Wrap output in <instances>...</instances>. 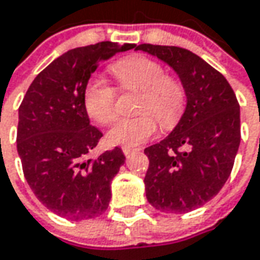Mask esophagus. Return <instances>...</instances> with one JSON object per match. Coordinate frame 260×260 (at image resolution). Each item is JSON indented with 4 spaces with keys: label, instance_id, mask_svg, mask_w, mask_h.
<instances>
[{
    "label": "esophagus",
    "instance_id": "1",
    "mask_svg": "<svg viewBox=\"0 0 260 260\" xmlns=\"http://www.w3.org/2000/svg\"><path fill=\"white\" fill-rule=\"evenodd\" d=\"M134 151H137V149H135V148H129V147L122 148V152H123L125 155H129V154H132Z\"/></svg>",
    "mask_w": 260,
    "mask_h": 260
}]
</instances>
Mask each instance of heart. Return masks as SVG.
<instances>
[{
    "label": "heart",
    "mask_w": 260,
    "mask_h": 260,
    "mask_svg": "<svg viewBox=\"0 0 260 260\" xmlns=\"http://www.w3.org/2000/svg\"><path fill=\"white\" fill-rule=\"evenodd\" d=\"M122 90L138 92L135 118L121 119L108 132L112 145L137 147L157 132V119L162 128H173L185 109V87L164 66L145 56H132L115 61L109 68ZM82 102L87 116L99 125H108L116 116V90L98 77L86 82Z\"/></svg>",
    "instance_id": "obj_1"
}]
</instances>
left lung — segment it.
I'll use <instances>...</instances> for the list:
<instances>
[{
    "label": "left lung",
    "mask_w": 260,
    "mask_h": 260,
    "mask_svg": "<svg viewBox=\"0 0 260 260\" xmlns=\"http://www.w3.org/2000/svg\"><path fill=\"white\" fill-rule=\"evenodd\" d=\"M174 69L187 106L173 132L144 149L147 200L157 210L188 213L211 200L228 181L240 144V106L226 77L190 50L139 44Z\"/></svg>",
    "instance_id": "obj_1"
}]
</instances>
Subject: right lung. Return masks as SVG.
<instances>
[{
	"mask_svg": "<svg viewBox=\"0 0 260 260\" xmlns=\"http://www.w3.org/2000/svg\"><path fill=\"white\" fill-rule=\"evenodd\" d=\"M135 44L102 41L69 50L32 80L18 109L17 151L36 197L69 220L101 216L111 202V181L125 162L121 148L89 158L102 132L82 102L99 63Z\"/></svg>",
	"mask_w": 260,
	"mask_h": 260,
	"instance_id": "add662e5",
	"label": "right lung"
}]
</instances>
